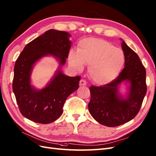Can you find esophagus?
Masks as SVG:
<instances>
[{
    "label": "esophagus",
    "mask_w": 156,
    "mask_h": 156,
    "mask_svg": "<svg viewBox=\"0 0 156 156\" xmlns=\"http://www.w3.org/2000/svg\"><path fill=\"white\" fill-rule=\"evenodd\" d=\"M79 85L80 86H86L87 85V82H86L85 80L81 79L79 82Z\"/></svg>",
    "instance_id": "esophagus-1"
}]
</instances>
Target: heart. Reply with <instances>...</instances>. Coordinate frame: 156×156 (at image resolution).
<instances>
[{"instance_id":"b5f03b06","label":"heart","mask_w":156,"mask_h":156,"mask_svg":"<svg viewBox=\"0 0 156 156\" xmlns=\"http://www.w3.org/2000/svg\"><path fill=\"white\" fill-rule=\"evenodd\" d=\"M69 63L77 72L83 70V64H88V73L92 81L105 84L119 75L125 63V55L110 42L90 37L79 42L77 53L70 52Z\"/></svg>"}]
</instances>
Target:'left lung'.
I'll use <instances>...</instances> for the list:
<instances>
[{
  "label": "left lung",
  "mask_w": 156,
  "mask_h": 156,
  "mask_svg": "<svg viewBox=\"0 0 156 156\" xmlns=\"http://www.w3.org/2000/svg\"><path fill=\"white\" fill-rule=\"evenodd\" d=\"M125 55L124 68L116 79L101 87L92 86L88 111L98 123L116 127L127 123L138 114L146 93V69L135 51L121 39ZM127 85L123 96L121 84Z\"/></svg>",
  "instance_id": "left-lung-1"
}]
</instances>
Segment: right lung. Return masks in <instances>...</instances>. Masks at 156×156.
<instances>
[{
  "label": "right lung",
  "instance_id": "add662e5",
  "mask_svg": "<svg viewBox=\"0 0 156 156\" xmlns=\"http://www.w3.org/2000/svg\"><path fill=\"white\" fill-rule=\"evenodd\" d=\"M70 36L67 32L50 29L28 44L16 60L13 91L22 115L31 121L46 124L58 119L66 100L79 88L81 77H69L62 71L72 46ZM48 55L58 61L59 67L46 86L37 89L31 83L32 70Z\"/></svg>",
  "mask_w": 156,
  "mask_h": 156
}]
</instances>
